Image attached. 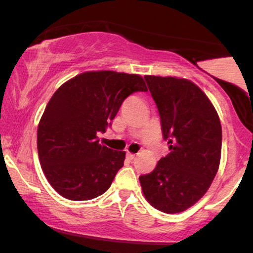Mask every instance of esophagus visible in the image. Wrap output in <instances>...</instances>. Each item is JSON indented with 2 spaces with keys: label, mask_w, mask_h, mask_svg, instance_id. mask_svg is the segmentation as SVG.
<instances>
[{
  "label": "esophagus",
  "mask_w": 253,
  "mask_h": 253,
  "mask_svg": "<svg viewBox=\"0 0 253 253\" xmlns=\"http://www.w3.org/2000/svg\"><path fill=\"white\" fill-rule=\"evenodd\" d=\"M126 157L127 158L129 159V161H132V159H134V157H135V155L134 153H132V152H127V155H126Z\"/></svg>",
  "instance_id": "34e87169"
}]
</instances>
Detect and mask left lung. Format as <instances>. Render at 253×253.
I'll use <instances>...</instances> for the list:
<instances>
[{
  "label": "left lung",
  "mask_w": 253,
  "mask_h": 253,
  "mask_svg": "<svg viewBox=\"0 0 253 253\" xmlns=\"http://www.w3.org/2000/svg\"><path fill=\"white\" fill-rule=\"evenodd\" d=\"M145 80L170 153L139 177L141 190L156 210L181 213L202 199L219 170L221 124L210 98L191 81L151 75Z\"/></svg>",
  "instance_id": "left-lung-1"
}]
</instances>
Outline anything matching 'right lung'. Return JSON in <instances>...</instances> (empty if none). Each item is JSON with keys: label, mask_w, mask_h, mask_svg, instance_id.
Returning a JSON list of instances; mask_svg holds the SVG:
<instances>
[{"label": "right lung", "mask_w": 253, "mask_h": 253, "mask_svg": "<svg viewBox=\"0 0 253 253\" xmlns=\"http://www.w3.org/2000/svg\"><path fill=\"white\" fill-rule=\"evenodd\" d=\"M147 91L140 75L86 71L62 84L38 125V155L45 177L59 195L86 201L109 189L125 151L98 143L124 100Z\"/></svg>", "instance_id": "add662e5"}]
</instances>
